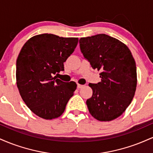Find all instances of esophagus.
Returning <instances> with one entry per match:
<instances>
[{"label":"esophagus","instance_id":"34e87169","mask_svg":"<svg viewBox=\"0 0 153 153\" xmlns=\"http://www.w3.org/2000/svg\"><path fill=\"white\" fill-rule=\"evenodd\" d=\"M83 85H80V84H78V88H82L83 87Z\"/></svg>","mask_w":153,"mask_h":153}]
</instances>
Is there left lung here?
I'll list each match as a JSON object with an SVG mask.
<instances>
[{
  "label": "left lung",
  "mask_w": 153,
  "mask_h": 153,
  "mask_svg": "<svg viewBox=\"0 0 153 153\" xmlns=\"http://www.w3.org/2000/svg\"><path fill=\"white\" fill-rule=\"evenodd\" d=\"M79 42L92 68L101 71V82L88 84L93 90L86 101L89 112L101 122L114 120L134 98L137 82L134 57L125 44L104 34L82 37Z\"/></svg>",
  "instance_id": "obj_1"
}]
</instances>
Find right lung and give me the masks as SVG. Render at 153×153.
<instances>
[{
	"mask_svg": "<svg viewBox=\"0 0 153 153\" xmlns=\"http://www.w3.org/2000/svg\"><path fill=\"white\" fill-rule=\"evenodd\" d=\"M78 38L52 34L36 35L21 50L16 60L19 94L33 113L45 119L60 117L77 88L54 75L64 71V62L74 52Z\"/></svg>",
	"mask_w": 153,
	"mask_h": 153,
	"instance_id": "obj_1",
	"label": "right lung"
}]
</instances>
